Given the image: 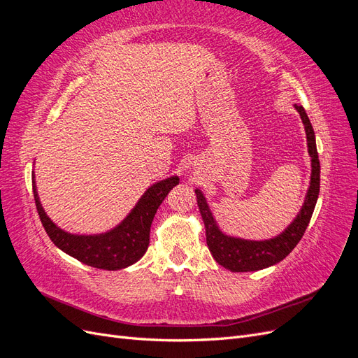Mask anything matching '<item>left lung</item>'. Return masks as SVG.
Wrapping results in <instances>:
<instances>
[{"label": "left lung", "instance_id": "left-lung-1", "mask_svg": "<svg viewBox=\"0 0 358 358\" xmlns=\"http://www.w3.org/2000/svg\"><path fill=\"white\" fill-rule=\"evenodd\" d=\"M294 107L301 117L303 125H305L312 173L305 203H303L296 220L282 233L267 241H246L242 239V237L225 234L218 227V222H216L203 192L200 189H196L197 204L204 222L206 242H208L209 251L216 259V263L231 270V272H255V270H262L282 262L300 242L303 234H305L306 227L312 218L313 209H315L320 194L321 170L317 152L315 133H313L312 124L305 109L297 104H294Z\"/></svg>", "mask_w": 358, "mask_h": 358}]
</instances>
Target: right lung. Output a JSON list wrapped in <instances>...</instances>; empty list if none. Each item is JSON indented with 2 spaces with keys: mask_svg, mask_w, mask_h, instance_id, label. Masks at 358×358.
I'll return each mask as SVG.
<instances>
[{
  "mask_svg": "<svg viewBox=\"0 0 358 358\" xmlns=\"http://www.w3.org/2000/svg\"><path fill=\"white\" fill-rule=\"evenodd\" d=\"M179 183V176H170L150 185L134 208L115 229L100 234H73L53 222L40 203L34 175H32V192L50 241L62 252L79 259L80 263L103 270H119L138 262L149 246L150 224L167 194Z\"/></svg>",
  "mask_w": 358,
  "mask_h": 358,
  "instance_id": "right-lung-1",
  "label": "right lung"
}]
</instances>
